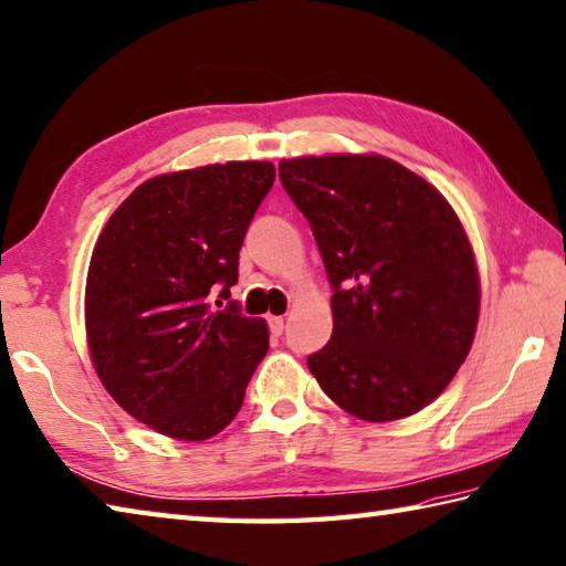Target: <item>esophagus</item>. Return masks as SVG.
<instances>
[{"mask_svg":"<svg viewBox=\"0 0 566 566\" xmlns=\"http://www.w3.org/2000/svg\"><path fill=\"white\" fill-rule=\"evenodd\" d=\"M270 332L274 336H280L284 332V318L282 316H270Z\"/></svg>","mask_w":566,"mask_h":566,"instance_id":"esophagus-1","label":"esophagus"}]
</instances>
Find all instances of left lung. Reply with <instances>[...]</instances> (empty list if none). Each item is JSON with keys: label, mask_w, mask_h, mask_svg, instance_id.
<instances>
[{"label": "left lung", "mask_w": 566, "mask_h": 566, "mask_svg": "<svg viewBox=\"0 0 566 566\" xmlns=\"http://www.w3.org/2000/svg\"><path fill=\"white\" fill-rule=\"evenodd\" d=\"M332 282L334 332L306 358L338 408L400 420L443 394L480 314L475 252L433 185L376 153L280 163Z\"/></svg>", "instance_id": "1"}]
</instances>
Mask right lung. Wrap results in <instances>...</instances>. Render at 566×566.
<instances>
[{
  "label": "right lung",
  "mask_w": 566,
  "mask_h": 566,
  "mask_svg": "<svg viewBox=\"0 0 566 566\" xmlns=\"http://www.w3.org/2000/svg\"><path fill=\"white\" fill-rule=\"evenodd\" d=\"M274 176L266 160L166 172L138 185L98 234L84 302L91 361L113 400L163 436H218L270 348L264 318L234 302L214 310L212 296L230 300Z\"/></svg>",
  "instance_id": "obj_1"
}]
</instances>
